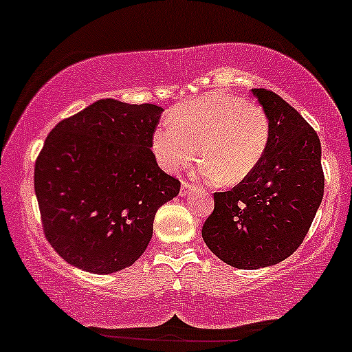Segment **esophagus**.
Listing matches in <instances>:
<instances>
[{"label":"esophagus","mask_w":352,"mask_h":352,"mask_svg":"<svg viewBox=\"0 0 352 352\" xmlns=\"http://www.w3.org/2000/svg\"><path fill=\"white\" fill-rule=\"evenodd\" d=\"M193 190H197V187H193L192 184H188V182H182V187H180V195L182 197H187L190 193L193 192Z\"/></svg>","instance_id":"1"}]
</instances>
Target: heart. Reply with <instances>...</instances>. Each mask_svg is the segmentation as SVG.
Listing matches in <instances>:
<instances>
[{
  "label": "heart",
  "instance_id": "b5f03b06",
  "mask_svg": "<svg viewBox=\"0 0 352 352\" xmlns=\"http://www.w3.org/2000/svg\"><path fill=\"white\" fill-rule=\"evenodd\" d=\"M265 109L227 92L177 106L155 127L152 152L164 170L175 173L200 153L197 172L205 180L233 185L252 175L270 144Z\"/></svg>",
  "mask_w": 352,
  "mask_h": 352
}]
</instances>
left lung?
Returning <instances> with one entry per match:
<instances>
[{
  "label": "left lung",
  "instance_id": "1",
  "mask_svg": "<svg viewBox=\"0 0 352 352\" xmlns=\"http://www.w3.org/2000/svg\"><path fill=\"white\" fill-rule=\"evenodd\" d=\"M270 119V144L252 175L213 195L201 236L221 261L240 270L276 265L302 243L322 193L321 142L296 109L268 89H253Z\"/></svg>",
  "mask_w": 352,
  "mask_h": 352
}]
</instances>
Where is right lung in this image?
<instances>
[{
  "label": "right lung",
  "instance_id": "obj_1",
  "mask_svg": "<svg viewBox=\"0 0 352 352\" xmlns=\"http://www.w3.org/2000/svg\"><path fill=\"white\" fill-rule=\"evenodd\" d=\"M162 111L100 99L46 137L34 192L44 235L69 265L107 274L145 252L157 210L180 192L151 151Z\"/></svg>",
  "mask_w": 352,
  "mask_h": 352
}]
</instances>
